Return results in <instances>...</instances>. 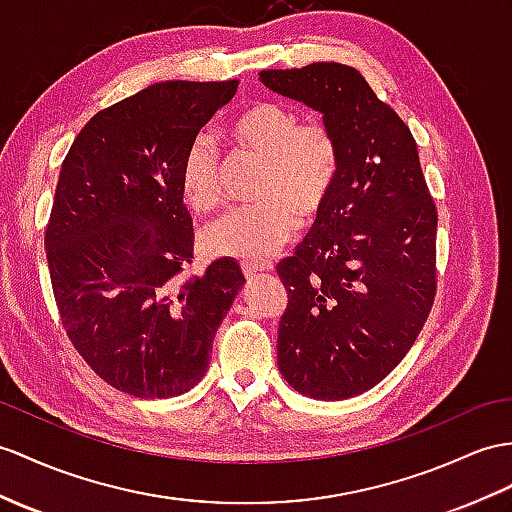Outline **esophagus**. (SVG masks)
Segmentation results:
<instances>
[{
  "label": "esophagus",
  "mask_w": 512,
  "mask_h": 512,
  "mask_svg": "<svg viewBox=\"0 0 512 512\" xmlns=\"http://www.w3.org/2000/svg\"><path fill=\"white\" fill-rule=\"evenodd\" d=\"M241 269L245 276H254L258 271H271V263H258V260H243Z\"/></svg>",
  "instance_id": "1"
}]
</instances>
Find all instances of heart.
Returning <instances> with one entry per match:
<instances>
[{
	"label": "heart",
	"mask_w": 512,
	"mask_h": 512,
	"mask_svg": "<svg viewBox=\"0 0 512 512\" xmlns=\"http://www.w3.org/2000/svg\"><path fill=\"white\" fill-rule=\"evenodd\" d=\"M230 139L239 152L263 160L256 202L210 221L204 245L217 256L265 258L291 239L297 219L313 223L328 206L341 167L339 141L321 119L302 121L278 102L247 106L232 121ZM180 191L197 213L219 204L221 160L208 136H197L186 149Z\"/></svg>",
	"instance_id": "b5f03b06"
}]
</instances>
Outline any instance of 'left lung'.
Masks as SVG:
<instances>
[{"mask_svg":"<svg viewBox=\"0 0 512 512\" xmlns=\"http://www.w3.org/2000/svg\"><path fill=\"white\" fill-rule=\"evenodd\" d=\"M323 112L341 167L313 232L278 265L289 304L278 365L295 391L345 400L402 363L436 295V204L415 136L360 73L339 62L260 71Z\"/></svg>","mask_w":512,"mask_h":512,"instance_id":"8db88e82","label":"left lung"}]
</instances>
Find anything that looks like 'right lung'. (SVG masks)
Wrapping results in <instances>:
<instances>
[{
  "mask_svg": "<svg viewBox=\"0 0 512 512\" xmlns=\"http://www.w3.org/2000/svg\"><path fill=\"white\" fill-rule=\"evenodd\" d=\"M236 84L147 86L99 110L62 160L49 278L69 341L117 391L160 400L193 389L245 282L232 258L193 271L180 191L186 149Z\"/></svg>",
  "mask_w": 512,
  "mask_h": 512,
  "instance_id": "obj_1",
  "label": "right lung"
}]
</instances>
